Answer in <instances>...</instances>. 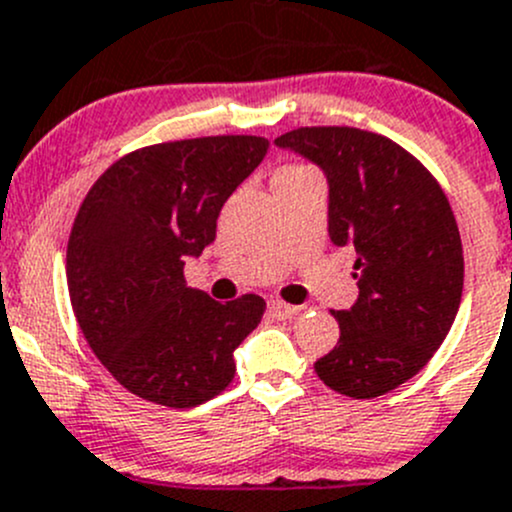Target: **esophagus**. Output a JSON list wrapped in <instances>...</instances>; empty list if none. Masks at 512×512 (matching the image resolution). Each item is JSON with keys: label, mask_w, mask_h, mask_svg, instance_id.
Here are the masks:
<instances>
[{"label": "esophagus", "mask_w": 512, "mask_h": 512, "mask_svg": "<svg viewBox=\"0 0 512 512\" xmlns=\"http://www.w3.org/2000/svg\"><path fill=\"white\" fill-rule=\"evenodd\" d=\"M268 311H271L278 321H291V318H296L298 313H301V308L288 306V303H283V301H271L268 303Z\"/></svg>", "instance_id": "esophagus-1"}]
</instances>
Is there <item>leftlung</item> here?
Masks as SVG:
<instances>
[{
  "label": "left lung",
  "instance_id": "1",
  "mask_svg": "<svg viewBox=\"0 0 512 512\" xmlns=\"http://www.w3.org/2000/svg\"><path fill=\"white\" fill-rule=\"evenodd\" d=\"M273 144L326 174L328 236L356 249L358 298L333 311L341 338L313 363L351 398L416 376L448 336L463 296V246L438 181L396 141L353 126H303Z\"/></svg>",
  "mask_w": 512,
  "mask_h": 512
}]
</instances>
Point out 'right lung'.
<instances>
[{
    "label": "right lung",
    "mask_w": 512,
    "mask_h": 512,
    "mask_svg": "<svg viewBox=\"0 0 512 512\" xmlns=\"http://www.w3.org/2000/svg\"><path fill=\"white\" fill-rule=\"evenodd\" d=\"M263 136H204L131 151L86 194L67 246L74 316L106 371L134 396L194 408L234 381V351L261 323L256 293L219 303L186 286V258L263 161Z\"/></svg>",
    "instance_id": "add662e5"
}]
</instances>
